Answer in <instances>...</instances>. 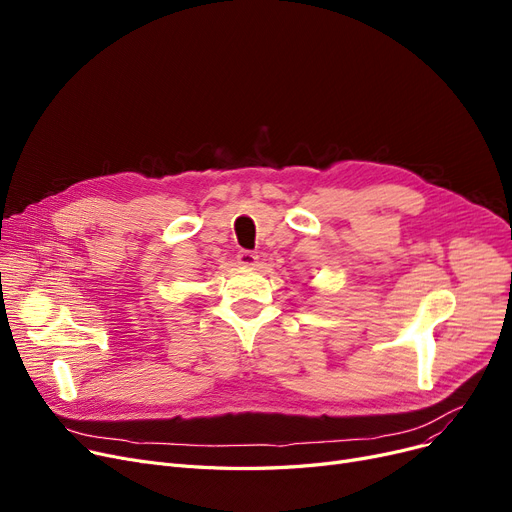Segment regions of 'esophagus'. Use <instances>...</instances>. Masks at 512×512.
<instances>
[{"instance_id": "esophagus-1", "label": "esophagus", "mask_w": 512, "mask_h": 512, "mask_svg": "<svg viewBox=\"0 0 512 512\" xmlns=\"http://www.w3.org/2000/svg\"><path fill=\"white\" fill-rule=\"evenodd\" d=\"M236 261H238V265H242V267H255L257 261H259V255L253 253V251H238Z\"/></svg>"}]
</instances>
